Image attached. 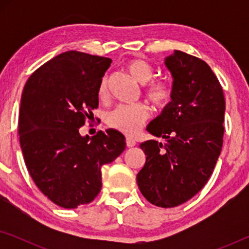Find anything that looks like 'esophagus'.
<instances>
[{
  "label": "esophagus",
  "mask_w": 249,
  "mask_h": 249,
  "mask_svg": "<svg viewBox=\"0 0 249 249\" xmlns=\"http://www.w3.org/2000/svg\"><path fill=\"white\" fill-rule=\"evenodd\" d=\"M125 145H127V147H134V146H136V142L135 139H132L131 137H127V139H125Z\"/></svg>",
  "instance_id": "34e87169"
}]
</instances>
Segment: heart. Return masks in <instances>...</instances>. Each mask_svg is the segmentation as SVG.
<instances>
[{"instance_id":"1","label":"heart","mask_w":249,"mask_h":249,"mask_svg":"<svg viewBox=\"0 0 249 249\" xmlns=\"http://www.w3.org/2000/svg\"><path fill=\"white\" fill-rule=\"evenodd\" d=\"M127 70L131 77L141 85L149 83L146 85L145 95L154 107H163L169 103L172 95L171 87L163 80H151L154 76V69L148 62L142 59L131 60L127 64ZM107 89V78H103L98 87V95L101 97L105 96ZM148 117V111L144 105H134V107L120 105L108 114L107 124L110 127L125 135H134L142 128Z\"/></svg>"}]
</instances>
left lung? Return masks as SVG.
Instances as JSON below:
<instances>
[{
  "instance_id": "8db88e82",
  "label": "left lung",
  "mask_w": 249,
  "mask_h": 249,
  "mask_svg": "<svg viewBox=\"0 0 249 249\" xmlns=\"http://www.w3.org/2000/svg\"><path fill=\"white\" fill-rule=\"evenodd\" d=\"M172 77L171 102L149 122L146 162L137 175L142 196L160 207L187 202L205 186L223 144L222 87L209 64L181 51L164 59Z\"/></svg>"
}]
</instances>
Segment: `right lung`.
<instances>
[{
    "label": "right lung",
    "mask_w": 249,
    "mask_h": 249,
    "mask_svg": "<svg viewBox=\"0 0 249 249\" xmlns=\"http://www.w3.org/2000/svg\"><path fill=\"white\" fill-rule=\"evenodd\" d=\"M108 57L68 51L38 68L23 88L19 141L38 189L64 209L90 203L102 188V165L125 148L114 129L89 138L79 128L98 107V87Z\"/></svg>",
    "instance_id": "obj_1"
}]
</instances>
